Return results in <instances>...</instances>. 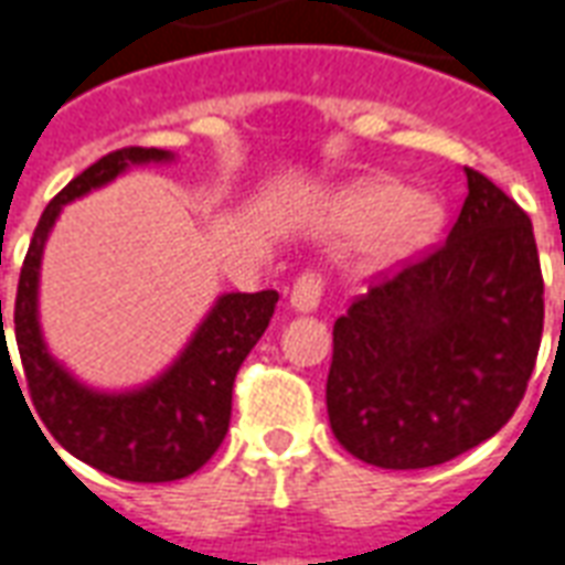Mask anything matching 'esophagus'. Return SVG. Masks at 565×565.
<instances>
[{"label": "esophagus", "mask_w": 565, "mask_h": 565, "mask_svg": "<svg viewBox=\"0 0 565 565\" xmlns=\"http://www.w3.org/2000/svg\"><path fill=\"white\" fill-rule=\"evenodd\" d=\"M320 278L315 271H306V275H299L294 284V290H290V308L299 311V315H311V311H318L320 306Z\"/></svg>", "instance_id": "obj_1"}]
</instances>
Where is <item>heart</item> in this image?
<instances>
[{"instance_id":"b5f03b06","label":"heart","mask_w":565,"mask_h":565,"mask_svg":"<svg viewBox=\"0 0 565 565\" xmlns=\"http://www.w3.org/2000/svg\"><path fill=\"white\" fill-rule=\"evenodd\" d=\"M445 202L433 190H405L391 178L344 184L327 205L332 233H360L354 269L363 278L399 269L424 254L445 230Z\"/></svg>"}]
</instances>
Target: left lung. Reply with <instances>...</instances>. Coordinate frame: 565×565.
Listing matches in <instances>:
<instances>
[{"label": "left lung", "instance_id": "8db88e82", "mask_svg": "<svg viewBox=\"0 0 565 565\" xmlns=\"http://www.w3.org/2000/svg\"><path fill=\"white\" fill-rule=\"evenodd\" d=\"M433 254L375 284L332 327L327 412L381 469H426L497 436L521 405L545 323L533 223L490 178Z\"/></svg>", "mask_w": 565, "mask_h": 565}]
</instances>
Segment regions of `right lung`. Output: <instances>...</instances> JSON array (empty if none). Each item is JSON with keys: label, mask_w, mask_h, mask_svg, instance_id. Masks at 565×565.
Here are the masks:
<instances>
[{"label": "right lung", "mask_w": 565, "mask_h": 565, "mask_svg": "<svg viewBox=\"0 0 565 565\" xmlns=\"http://www.w3.org/2000/svg\"><path fill=\"white\" fill-rule=\"evenodd\" d=\"M172 150L124 148L108 153L90 169L68 181L56 199L47 202L42 221L32 233L30 250L23 259L14 302V339L20 363L30 384L35 415L44 429L63 448L93 469L139 484L178 481L211 460L221 448L233 415V381L250 348L269 327L278 294H221L199 320L193 335L178 351L160 375L136 387L105 391L81 381L72 369L56 360L44 342L39 290H42L44 245L54 233V223L68 202L103 190L136 166H169ZM2 354H6V327H2ZM14 372V366H11ZM18 381V375H14ZM20 387V384H18ZM30 408V405H26ZM35 420V417H32ZM42 429V426H39ZM47 438V436H44Z\"/></svg>", "instance_id": "add662e5"}]
</instances>
